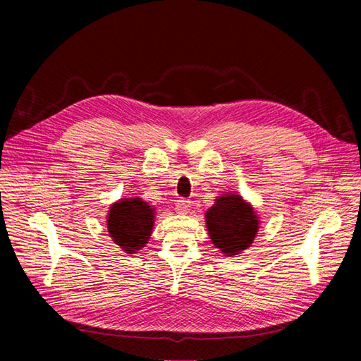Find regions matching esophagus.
<instances>
[{
    "label": "esophagus",
    "mask_w": 361,
    "mask_h": 361,
    "mask_svg": "<svg viewBox=\"0 0 361 361\" xmlns=\"http://www.w3.org/2000/svg\"><path fill=\"white\" fill-rule=\"evenodd\" d=\"M190 200H188V198H180V200H176V211H178L180 214H188L189 209H190Z\"/></svg>",
    "instance_id": "34e87169"
}]
</instances>
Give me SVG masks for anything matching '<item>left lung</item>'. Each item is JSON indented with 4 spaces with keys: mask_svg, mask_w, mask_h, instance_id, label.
I'll use <instances>...</instances> for the list:
<instances>
[{
    "mask_svg": "<svg viewBox=\"0 0 361 361\" xmlns=\"http://www.w3.org/2000/svg\"><path fill=\"white\" fill-rule=\"evenodd\" d=\"M206 226L216 248L226 256H234L255 240L259 217L240 195L229 192L217 197L216 203L206 211Z\"/></svg>",
    "mask_w": 361,
    "mask_h": 361,
    "instance_id": "obj_1",
    "label": "left lung"
}]
</instances>
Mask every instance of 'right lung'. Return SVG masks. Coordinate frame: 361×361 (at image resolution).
<instances>
[{
  "label": "right lung",
  "instance_id": "obj_1",
  "mask_svg": "<svg viewBox=\"0 0 361 361\" xmlns=\"http://www.w3.org/2000/svg\"><path fill=\"white\" fill-rule=\"evenodd\" d=\"M155 208L141 198H122L110 206L106 228L113 242L127 255L137 252L150 239Z\"/></svg>",
  "mask_w": 361,
  "mask_h": 361
}]
</instances>
